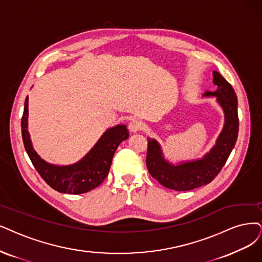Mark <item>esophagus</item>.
Returning <instances> with one entry per match:
<instances>
[{
	"label": "esophagus",
	"instance_id": "obj_1",
	"mask_svg": "<svg viewBox=\"0 0 262 262\" xmlns=\"http://www.w3.org/2000/svg\"><path fill=\"white\" fill-rule=\"evenodd\" d=\"M142 126L143 124L141 121H139L138 119H132L128 125V128L132 133H137L142 128Z\"/></svg>",
	"mask_w": 262,
	"mask_h": 262
}]
</instances>
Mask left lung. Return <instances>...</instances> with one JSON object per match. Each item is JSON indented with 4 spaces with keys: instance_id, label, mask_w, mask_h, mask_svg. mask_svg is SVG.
Listing matches in <instances>:
<instances>
[{
    "instance_id": "1",
    "label": "left lung",
    "mask_w": 262,
    "mask_h": 262,
    "mask_svg": "<svg viewBox=\"0 0 262 262\" xmlns=\"http://www.w3.org/2000/svg\"><path fill=\"white\" fill-rule=\"evenodd\" d=\"M215 92H206L204 97H217V102L224 110V128L216 144L202 159L172 164L165 160L160 143L148 138L147 167L150 175L162 186L176 191H188L205 186L218 175L233 150L238 134L237 97L231 84L219 72L214 71Z\"/></svg>"
}]
</instances>
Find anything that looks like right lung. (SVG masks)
Wrapping results in <instances>:
<instances>
[{
	"label": "right lung",
	"mask_w": 262,
	"mask_h": 262,
	"mask_svg": "<svg viewBox=\"0 0 262 262\" xmlns=\"http://www.w3.org/2000/svg\"><path fill=\"white\" fill-rule=\"evenodd\" d=\"M28 97L21 118V134L25 149L33 166L48 186L60 193L82 194L98 186L108 176L114 153L120 143L129 137L126 125H116L106 129L92 150L72 165H53L34 151L28 132Z\"/></svg>",
	"instance_id": "obj_1"
}]
</instances>
